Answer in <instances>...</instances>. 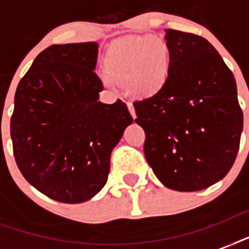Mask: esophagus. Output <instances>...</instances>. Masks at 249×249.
I'll return each instance as SVG.
<instances>
[{
  "instance_id": "1",
  "label": "esophagus",
  "mask_w": 249,
  "mask_h": 249,
  "mask_svg": "<svg viewBox=\"0 0 249 249\" xmlns=\"http://www.w3.org/2000/svg\"><path fill=\"white\" fill-rule=\"evenodd\" d=\"M128 105V109H129V112H130V115H132L133 119H136V109H134V106H133L132 102H128L126 103Z\"/></svg>"
}]
</instances>
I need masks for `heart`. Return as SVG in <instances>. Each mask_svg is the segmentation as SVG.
<instances>
[{"instance_id":"obj_1","label":"heart","mask_w":249,"mask_h":249,"mask_svg":"<svg viewBox=\"0 0 249 249\" xmlns=\"http://www.w3.org/2000/svg\"><path fill=\"white\" fill-rule=\"evenodd\" d=\"M103 63L106 70L99 77L106 86L119 81L134 97L150 98L163 90L169 80L172 49L161 37H124L107 48Z\"/></svg>"}]
</instances>
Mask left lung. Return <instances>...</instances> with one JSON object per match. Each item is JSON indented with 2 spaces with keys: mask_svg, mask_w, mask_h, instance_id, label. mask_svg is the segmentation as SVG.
<instances>
[{
  "mask_svg": "<svg viewBox=\"0 0 249 249\" xmlns=\"http://www.w3.org/2000/svg\"><path fill=\"white\" fill-rule=\"evenodd\" d=\"M172 70L163 90L134 102L146 133L144 156L159 181L176 191H199L226 176L243 130L236 83L211 42L166 29Z\"/></svg>",
  "mask_w": 249,
  "mask_h": 249,
  "instance_id": "8db88e82",
  "label": "left lung"
}]
</instances>
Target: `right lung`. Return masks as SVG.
<instances>
[{"label": "right lung", "mask_w": 249, "mask_h": 249, "mask_svg": "<svg viewBox=\"0 0 249 249\" xmlns=\"http://www.w3.org/2000/svg\"><path fill=\"white\" fill-rule=\"evenodd\" d=\"M97 42L52 45L17 88L10 121L15 161L40 193L76 204L107 182L109 158L133 123L124 102H98Z\"/></svg>", "instance_id": "obj_1"}]
</instances>
